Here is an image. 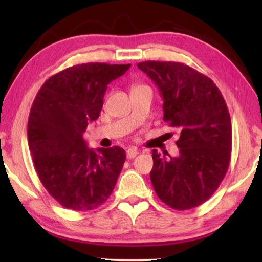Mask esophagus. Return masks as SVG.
I'll use <instances>...</instances> for the list:
<instances>
[{
	"label": "esophagus",
	"mask_w": 262,
	"mask_h": 262,
	"mask_svg": "<svg viewBox=\"0 0 262 262\" xmlns=\"http://www.w3.org/2000/svg\"><path fill=\"white\" fill-rule=\"evenodd\" d=\"M139 151H140V150L137 149V148L132 147V148H129V149L127 150V157L129 158V159H132V158H135V157H136V155L139 154Z\"/></svg>",
	"instance_id": "esophagus-1"
}]
</instances>
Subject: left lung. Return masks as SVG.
<instances>
[{
	"label": "left lung",
	"mask_w": 262,
	"mask_h": 262,
	"mask_svg": "<svg viewBox=\"0 0 262 262\" xmlns=\"http://www.w3.org/2000/svg\"><path fill=\"white\" fill-rule=\"evenodd\" d=\"M163 97V120L180 133L179 155L152 150L150 179L158 198L177 210L206 202L227 174L232 147L228 106L206 75L180 62L137 64Z\"/></svg>",
	"instance_id": "obj_1"
}]
</instances>
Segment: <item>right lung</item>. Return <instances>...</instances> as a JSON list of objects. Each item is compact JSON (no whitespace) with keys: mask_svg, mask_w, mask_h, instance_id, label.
<instances>
[{"mask_svg":"<svg viewBox=\"0 0 262 262\" xmlns=\"http://www.w3.org/2000/svg\"><path fill=\"white\" fill-rule=\"evenodd\" d=\"M130 64L90 62L53 75L33 100L28 141L43 187L61 206L86 211L107 200L126 161L120 147L88 148L83 134L97 120L108 84Z\"/></svg>","mask_w":262,"mask_h":262,"instance_id":"1","label":"right lung"}]
</instances>
